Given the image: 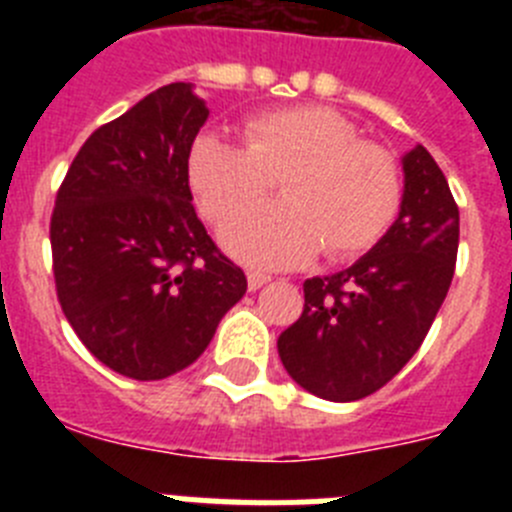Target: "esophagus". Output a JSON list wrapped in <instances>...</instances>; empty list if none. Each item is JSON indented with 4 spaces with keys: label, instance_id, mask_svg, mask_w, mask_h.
<instances>
[{
    "label": "esophagus",
    "instance_id": "34e87169",
    "mask_svg": "<svg viewBox=\"0 0 512 512\" xmlns=\"http://www.w3.org/2000/svg\"><path fill=\"white\" fill-rule=\"evenodd\" d=\"M269 282L271 277L269 274H264V271H248V289H251V292H256V289H261Z\"/></svg>",
    "mask_w": 512,
    "mask_h": 512
}]
</instances>
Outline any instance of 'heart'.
<instances>
[{
	"label": "heart",
	"instance_id": "1",
	"mask_svg": "<svg viewBox=\"0 0 512 512\" xmlns=\"http://www.w3.org/2000/svg\"><path fill=\"white\" fill-rule=\"evenodd\" d=\"M187 169L212 223H225L282 182L284 200L251 207L223 230L225 248L248 264H302L320 248L330 259L356 256L387 233L402 205L395 156L361 140L354 122L328 107L253 115L246 146L202 133Z\"/></svg>",
	"mask_w": 512,
	"mask_h": 512
}]
</instances>
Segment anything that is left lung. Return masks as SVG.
<instances>
[{"label":"left lung","instance_id":"1","mask_svg":"<svg viewBox=\"0 0 512 512\" xmlns=\"http://www.w3.org/2000/svg\"><path fill=\"white\" fill-rule=\"evenodd\" d=\"M400 215L377 246L330 277L305 282V310L279 336L284 369L302 390L354 402L413 359L451 287L459 207L433 156H402Z\"/></svg>","mask_w":512,"mask_h":512}]
</instances>
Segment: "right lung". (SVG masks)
Segmentation results:
<instances>
[{
	"instance_id": "add662e5",
	"label": "right lung",
	"mask_w": 512,
	"mask_h": 512,
	"mask_svg": "<svg viewBox=\"0 0 512 512\" xmlns=\"http://www.w3.org/2000/svg\"><path fill=\"white\" fill-rule=\"evenodd\" d=\"M205 99L176 81L94 130L51 217L63 315L112 372L151 382L202 356L246 274L194 212L189 151Z\"/></svg>"
}]
</instances>
